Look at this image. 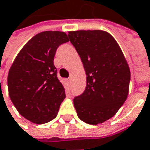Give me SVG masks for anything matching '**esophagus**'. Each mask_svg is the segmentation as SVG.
<instances>
[{
    "mask_svg": "<svg viewBox=\"0 0 150 150\" xmlns=\"http://www.w3.org/2000/svg\"><path fill=\"white\" fill-rule=\"evenodd\" d=\"M67 81H68V83H70L71 82V79L69 78V79H67Z\"/></svg>",
    "mask_w": 150,
    "mask_h": 150,
    "instance_id": "esophagus-1",
    "label": "esophagus"
}]
</instances>
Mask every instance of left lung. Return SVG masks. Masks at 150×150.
<instances>
[{
  "mask_svg": "<svg viewBox=\"0 0 150 150\" xmlns=\"http://www.w3.org/2000/svg\"><path fill=\"white\" fill-rule=\"evenodd\" d=\"M86 72V88L73 100L80 120L97 125L116 115L127 100L130 69L110 34L102 30L68 32Z\"/></svg>",
  "mask_w": 150,
  "mask_h": 150,
  "instance_id": "left-lung-1",
  "label": "left lung"
}]
</instances>
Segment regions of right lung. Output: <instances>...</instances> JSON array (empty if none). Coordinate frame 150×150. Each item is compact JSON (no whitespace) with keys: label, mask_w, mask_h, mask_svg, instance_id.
<instances>
[{"label":"right lung","mask_w":150,"mask_h":150,"mask_svg":"<svg viewBox=\"0 0 150 150\" xmlns=\"http://www.w3.org/2000/svg\"><path fill=\"white\" fill-rule=\"evenodd\" d=\"M68 41L64 32L36 34L20 50L9 70L10 99L19 114L33 123L53 120L66 98L53 61L57 48Z\"/></svg>","instance_id":"1"}]
</instances>
